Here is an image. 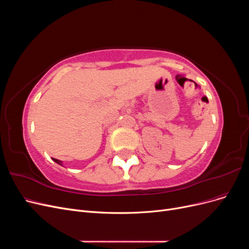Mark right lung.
<instances>
[{"label":"right lung","mask_w":249,"mask_h":249,"mask_svg":"<svg viewBox=\"0 0 249 249\" xmlns=\"http://www.w3.org/2000/svg\"><path fill=\"white\" fill-rule=\"evenodd\" d=\"M54 161H55L56 163H58L59 165H61V166H62V161H60V160H58V159H54Z\"/></svg>","instance_id":"add662e5"}]
</instances>
